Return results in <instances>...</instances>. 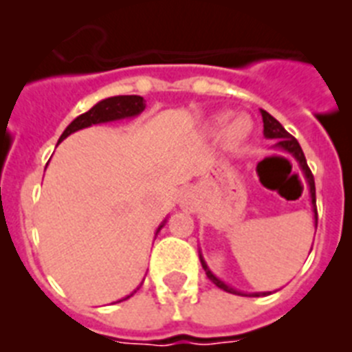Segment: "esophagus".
Listing matches in <instances>:
<instances>
[{
    "label": "esophagus",
    "instance_id": "esophagus-1",
    "mask_svg": "<svg viewBox=\"0 0 352 352\" xmlns=\"http://www.w3.org/2000/svg\"><path fill=\"white\" fill-rule=\"evenodd\" d=\"M195 192L194 188H182L178 195V206L185 211L195 210Z\"/></svg>",
    "mask_w": 352,
    "mask_h": 352
}]
</instances>
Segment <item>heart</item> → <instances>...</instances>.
Here are the masks:
<instances>
[{
    "mask_svg": "<svg viewBox=\"0 0 352 352\" xmlns=\"http://www.w3.org/2000/svg\"><path fill=\"white\" fill-rule=\"evenodd\" d=\"M226 114H219V116L213 118L214 126H222V132H220V142H222L223 148H238L239 144H243L252 133V121L247 116H238L234 120L228 121Z\"/></svg>",
    "mask_w": 352,
    "mask_h": 352,
    "instance_id": "1",
    "label": "heart"
}]
</instances>
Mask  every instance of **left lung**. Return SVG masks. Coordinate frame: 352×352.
Segmentation results:
<instances>
[{
  "instance_id": "left-lung-1",
  "label": "left lung",
  "mask_w": 352,
  "mask_h": 352,
  "mask_svg": "<svg viewBox=\"0 0 352 352\" xmlns=\"http://www.w3.org/2000/svg\"><path fill=\"white\" fill-rule=\"evenodd\" d=\"M261 116H263V123H264V138L266 139H273L275 142V148L276 149H282V151H285V153L292 155L294 157V160L298 162V166H300L301 173H303L305 179H307V185H309V192H310V203H312V211H314V222H316V227H317V208H316V183H314V176L312 173H310L309 166H307V158H305L303 155V149H301L300 142L296 141V139L292 138L291 133L287 132V130L284 129V126L278 123V121L275 120V118L272 116L270 113H266V111H263L261 109ZM199 259H201V264H203L204 272H206L208 278H210L211 282H213L217 287L223 289V291L231 292V294H241V296H266V294H270V292H241L238 291V289L231 287V285H227L226 282L220 280L219 276L213 275V272H211L210 268H208L206 261H204L203 254H201V250H199Z\"/></svg>"
}]
</instances>
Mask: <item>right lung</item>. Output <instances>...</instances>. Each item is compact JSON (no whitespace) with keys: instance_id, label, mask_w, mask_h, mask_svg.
<instances>
[{"instance_id":"obj_1","label":"right lung","mask_w":352,"mask_h":352,"mask_svg":"<svg viewBox=\"0 0 352 352\" xmlns=\"http://www.w3.org/2000/svg\"><path fill=\"white\" fill-rule=\"evenodd\" d=\"M144 109H146V100L139 95L109 96V98H104V100H100L98 104L93 105L88 113L80 114V116H77L76 120L72 121L70 125L65 129V132L61 133V138L58 142H61L63 139H67L70 133L77 132V130L88 129V126H91V125H100V123H109V121L135 118V116H139V114H141ZM166 222H167V219L164 220L160 226H158L157 232H155V238H157V234L160 232L162 227L166 226ZM138 289H135V291H138ZM132 294H129L126 298H130ZM126 298H123V300H126ZM123 300H120V301H123Z\"/></svg>"}]
</instances>
